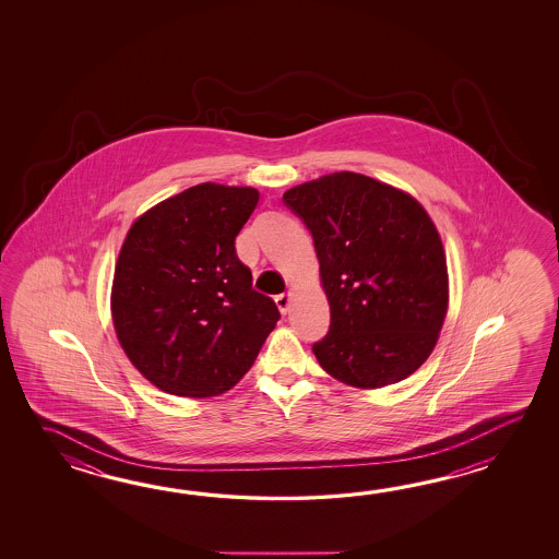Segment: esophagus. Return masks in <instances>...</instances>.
<instances>
[{
  "label": "esophagus",
  "mask_w": 559,
  "mask_h": 559,
  "mask_svg": "<svg viewBox=\"0 0 559 559\" xmlns=\"http://www.w3.org/2000/svg\"><path fill=\"white\" fill-rule=\"evenodd\" d=\"M275 304H277V308L282 313H287L289 311V306H292V294L287 292V294H280V296H275Z\"/></svg>",
  "instance_id": "1"
}]
</instances>
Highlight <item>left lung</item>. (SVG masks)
I'll return each instance as SVG.
<instances>
[{"label":"left lung","mask_w":559,"mask_h":559,"mask_svg":"<svg viewBox=\"0 0 559 559\" xmlns=\"http://www.w3.org/2000/svg\"><path fill=\"white\" fill-rule=\"evenodd\" d=\"M306 224L330 301L321 368L373 390L412 376L436 347L448 311V265L428 212L378 179L337 171L284 193Z\"/></svg>","instance_id":"1"}]
</instances>
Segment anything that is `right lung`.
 I'll return each mask as SVG.
<instances>
[{"label":"right lung","instance_id":"add662e5","mask_svg":"<svg viewBox=\"0 0 559 559\" xmlns=\"http://www.w3.org/2000/svg\"><path fill=\"white\" fill-rule=\"evenodd\" d=\"M258 202L253 188L200 183L157 203L128 231L111 316L126 356L162 392H227L280 320L236 253Z\"/></svg>","mask_w":559,"mask_h":559}]
</instances>
